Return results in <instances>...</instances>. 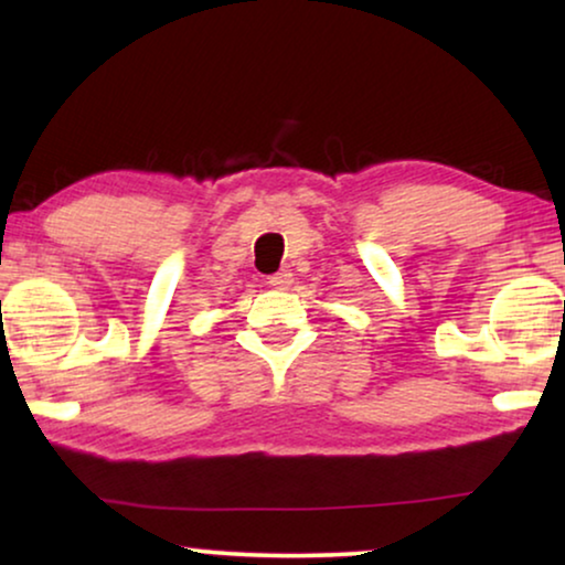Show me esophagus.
<instances>
[{
	"label": "esophagus",
	"mask_w": 565,
	"mask_h": 565,
	"mask_svg": "<svg viewBox=\"0 0 565 565\" xmlns=\"http://www.w3.org/2000/svg\"><path fill=\"white\" fill-rule=\"evenodd\" d=\"M267 280H269V285H273V288L288 290V288H290V285H292V280H296V277H292V273H290V269H280V273L269 275V277H267Z\"/></svg>",
	"instance_id": "esophagus-1"
}]
</instances>
